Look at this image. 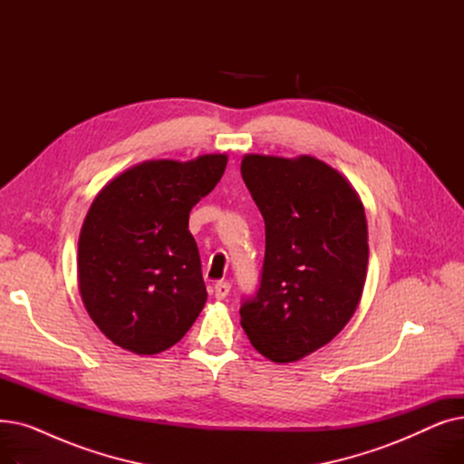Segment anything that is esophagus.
Segmentation results:
<instances>
[{
	"instance_id": "1",
	"label": "esophagus",
	"mask_w": 464,
	"mask_h": 464,
	"mask_svg": "<svg viewBox=\"0 0 464 464\" xmlns=\"http://www.w3.org/2000/svg\"><path fill=\"white\" fill-rule=\"evenodd\" d=\"M229 289H231V284L227 280H219L214 284V295L216 299H226L229 295Z\"/></svg>"
}]
</instances>
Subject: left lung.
I'll return each mask as SVG.
<instances>
[{
  "instance_id": "8db88e82",
  "label": "left lung",
  "mask_w": 464,
  "mask_h": 464,
  "mask_svg": "<svg viewBox=\"0 0 464 464\" xmlns=\"http://www.w3.org/2000/svg\"><path fill=\"white\" fill-rule=\"evenodd\" d=\"M240 173L265 219L257 295L240 306L252 346L273 362L324 348L355 314L369 229L355 188L314 156L246 154Z\"/></svg>"
}]
</instances>
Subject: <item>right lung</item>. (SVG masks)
Returning a JSON list of instances; mask_svg holds the SVG:
<instances>
[{
	"mask_svg": "<svg viewBox=\"0 0 464 464\" xmlns=\"http://www.w3.org/2000/svg\"><path fill=\"white\" fill-rule=\"evenodd\" d=\"M227 154L149 160L95 195L79 237V291L112 344L137 355L175 346L207 303L189 210L222 179Z\"/></svg>",
	"mask_w": 464,
	"mask_h": 464,
	"instance_id": "add662e5",
	"label": "right lung"
}]
</instances>
